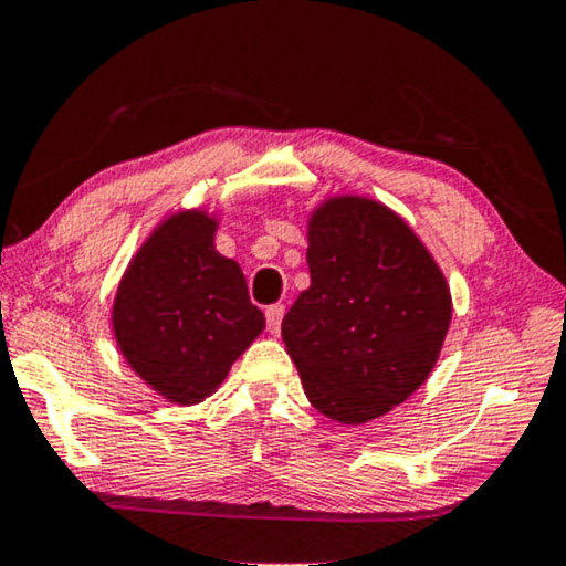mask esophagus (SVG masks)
<instances>
[{
  "label": "esophagus",
  "mask_w": 566,
  "mask_h": 566,
  "mask_svg": "<svg viewBox=\"0 0 566 566\" xmlns=\"http://www.w3.org/2000/svg\"><path fill=\"white\" fill-rule=\"evenodd\" d=\"M283 314H285V306H283V304H273V306H268V310H265V317H268V333H270V335H277V333H281Z\"/></svg>",
  "instance_id": "34e87169"
}]
</instances>
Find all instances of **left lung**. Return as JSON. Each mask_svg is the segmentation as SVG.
Wrapping results in <instances>:
<instances>
[{
  "label": "left lung",
  "mask_w": 566,
  "mask_h": 566,
  "mask_svg": "<svg viewBox=\"0 0 566 566\" xmlns=\"http://www.w3.org/2000/svg\"><path fill=\"white\" fill-rule=\"evenodd\" d=\"M310 289L281 335L306 398L346 427L406 402L442 354L452 296L442 268L398 212L333 195L306 218Z\"/></svg>",
  "instance_id": "8db88e82"
}]
</instances>
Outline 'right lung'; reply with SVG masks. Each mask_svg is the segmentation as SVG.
<instances>
[{
    "mask_svg": "<svg viewBox=\"0 0 566 566\" xmlns=\"http://www.w3.org/2000/svg\"><path fill=\"white\" fill-rule=\"evenodd\" d=\"M218 210L179 208L139 244L112 306L124 361L174 406H197L265 329L239 262L216 249Z\"/></svg>",
    "mask_w": 566,
    "mask_h": 566,
    "instance_id": "right-lung-1",
    "label": "right lung"
}]
</instances>
